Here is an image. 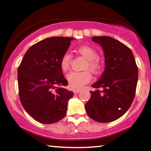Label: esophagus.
<instances>
[{"label":"esophagus","instance_id":"esophagus-1","mask_svg":"<svg viewBox=\"0 0 151 151\" xmlns=\"http://www.w3.org/2000/svg\"><path fill=\"white\" fill-rule=\"evenodd\" d=\"M80 89H76V90H73V93H74V94H78V93H79L80 92Z\"/></svg>","mask_w":151,"mask_h":151}]
</instances>
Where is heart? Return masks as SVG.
I'll return each instance as SVG.
<instances>
[{"label":"heart","mask_w":151,"mask_h":151,"mask_svg":"<svg viewBox=\"0 0 151 151\" xmlns=\"http://www.w3.org/2000/svg\"><path fill=\"white\" fill-rule=\"evenodd\" d=\"M77 51L86 59L84 69L89 70L93 73H97L100 69V65L97 60L98 57L97 51L93 48L88 46L80 47L77 49ZM70 63L71 55L69 53H64L60 61V66L62 71L63 72L67 71L69 69ZM67 79L70 87L73 89H79L90 81L91 75L87 71L70 72L67 76Z\"/></svg>","instance_id":"1"}]
</instances>
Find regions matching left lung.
<instances>
[{
    "mask_svg": "<svg viewBox=\"0 0 151 151\" xmlns=\"http://www.w3.org/2000/svg\"><path fill=\"white\" fill-rule=\"evenodd\" d=\"M92 41L102 47L104 71L92 85L91 98L85 104L86 113L93 120L111 122L122 116L135 98L138 68L129 47L109 36H94Z\"/></svg>",
    "mask_w": 151,
    "mask_h": 151,
    "instance_id": "1",
    "label": "left lung"
}]
</instances>
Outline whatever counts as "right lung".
<instances>
[{
    "mask_svg": "<svg viewBox=\"0 0 151 151\" xmlns=\"http://www.w3.org/2000/svg\"><path fill=\"white\" fill-rule=\"evenodd\" d=\"M74 38L51 37L32 45L18 69V91L26 112L42 124L57 122L65 116L73 93L67 86L60 61Z\"/></svg>",
    "mask_w": 151,
    "mask_h": 151,
    "instance_id": "obj_1",
    "label": "right lung"
}]
</instances>
